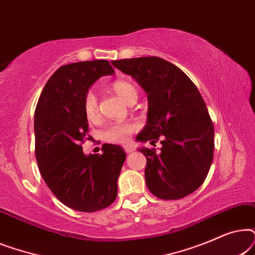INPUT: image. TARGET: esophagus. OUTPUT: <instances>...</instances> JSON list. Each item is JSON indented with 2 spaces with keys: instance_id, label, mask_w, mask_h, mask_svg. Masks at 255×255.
Wrapping results in <instances>:
<instances>
[{
  "instance_id": "esophagus-1",
  "label": "esophagus",
  "mask_w": 255,
  "mask_h": 255,
  "mask_svg": "<svg viewBox=\"0 0 255 255\" xmlns=\"http://www.w3.org/2000/svg\"><path fill=\"white\" fill-rule=\"evenodd\" d=\"M124 149H125V152H127V153L133 152V147H131V146H124Z\"/></svg>"
}]
</instances>
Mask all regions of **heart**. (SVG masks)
<instances>
[{
    "label": "heart",
    "instance_id": "1",
    "mask_svg": "<svg viewBox=\"0 0 255 255\" xmlns=\"http://www.w3.org/2000/svg\"><path fill=\"white\" fill-rule=\"evenodd\" d=\"M111 88L125 103L131 104L135 102L138 97V92L133 83L128 80H116ZM83 113L88 121L94 122L99 117V104L97 97L93 92H88L83 97ZM137 130V125L131 122H118L113 123L104 128L103 139L115 144H123L128 140V137Z\"/></svg>",
    "mask_w": 255,
    "mask_h": 255
}]
</instances>
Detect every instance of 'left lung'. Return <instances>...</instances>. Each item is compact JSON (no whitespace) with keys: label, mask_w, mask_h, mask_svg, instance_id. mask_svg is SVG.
Returning <instances> with one entry per match:
<instances>
[{"label":"left lung","mask_w":255,"mask_h":255,"mask_svg":"<svg viewBox=\"0 0 255 255\" xmlns=\"http://www.w3.org/2000/svg\"><path fill=\"white\" fill-rule=\"evenodd\" d=\"M131 75L147 94V124L138 141L155 148H139L146 156L148 190L161 200H179L204 182L215 148L214 124L194 82L175 65L158 57L111 61ZM155 146V145H154Z\"/></svg>","instance_id":"1"}]
</instances>
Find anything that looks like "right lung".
<instances>
[{
  "label": "right lung",
  "instance_id": "obj_1",
  "mask_svg": "<svg viewBox=\"0 0 255 255\" xmlns=\"http://www.w3.org/2000/svg\"><path fill=\"white\" fill-rule=\"evenodd\" d=\"M108 60L61 66L48 79L34 111L36 159L45 183L73 210L94 212L113 204L127 153L103 144L102 154L86 155L81 142L88 134L83 97L104 75H113Z\"/></svg>",
  "mask_w": 255,
  "mask_h": 255
}]
</instances>
